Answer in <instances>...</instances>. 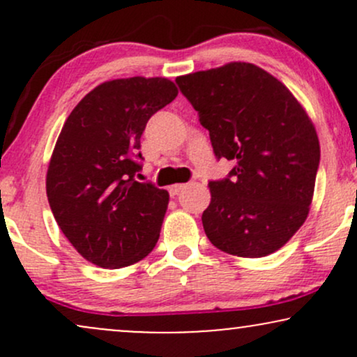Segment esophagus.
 <instances>
[{"instance_id":"obj_1","label":"esophagus","mask_w":357,"mask_h":357,"mask_svg":"<svg viewBox=\"0 0 357 357\" xmlns=\"http://www.w3.org/2000/svg\"><path fill=\"white\" fill-rule=\"evenodd\" d=\"M184 188H186V184H173V186H169V195L171 196L179 195V192H181Z\"/></svg>"}]
</instances>
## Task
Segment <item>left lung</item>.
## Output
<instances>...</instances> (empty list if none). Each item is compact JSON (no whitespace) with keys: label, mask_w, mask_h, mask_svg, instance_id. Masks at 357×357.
<instances>
[{"label":"left lung","mask_w":357,"mask_h":357,"mask_svg":"<svg viewBox=\"0 0 357 357\" xmlns=\"http://www.w3.org/2000/svg\"><path fill=\"white\" fill-rule=\"evenodd\" d=\"M176 84L210 132L216 158L235 162L228 178L208 183V240L236 257L277 252L312 203L321 161L312 121L280 80L247 61L181 75Z\"/></svg>","instance_id":"8db88e82"}]
</instances>
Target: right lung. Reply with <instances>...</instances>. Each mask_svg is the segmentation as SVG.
I'll return each mask as SVG.
<instances>
[{
  "instance_id": "1",
  "label": "right lung",
  "mask_w": 357,
  "mask_h": 357,
  "mask_svg": "<svg viewBox=\"0 0 357 357\" xmlns=\"http://www.w3.org/2000/svg\"><path fill=\"white\" fill-rule=\"evenodd\" d=\"M176 96L165 77L109 80L61 127L48 165V203L67 240L93 265L127 267L158 243L169 195L134 176L147 121Z\"/></svg>"
}]
</instances>
